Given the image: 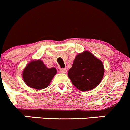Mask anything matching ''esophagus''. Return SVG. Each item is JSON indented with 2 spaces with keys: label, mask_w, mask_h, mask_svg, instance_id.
I'll list each match as a JSON object with an SVG mask.
<instances>
[{
  "label": "esophagus",
  "mask_w": 130,
  "mask_h": 130,
  "mask_svg": "<svg viewBox=\"0 0 130 130\" xmlns=\"http://www.w3.org/2000/svg\"><path fill=\"white\" fill-rule=\"evenodd\" d=\"M59 70H60V72L62 73H66V71H67V70L66 68H60Z\"/></svg>",
  "instance_id": "esophagus-1"
}]
</instances>
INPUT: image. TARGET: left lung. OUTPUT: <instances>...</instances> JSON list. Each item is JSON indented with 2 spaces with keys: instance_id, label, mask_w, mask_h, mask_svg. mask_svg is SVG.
Listing matches in <instances>:
<instances>
[{
  "instance_id": "1",
  "label": "left lung",
  "mask_w": 130,
  "mask_h": 130,
  "mask_svg": "<svg viewBox=\"0 0 130 130\" xmlns=\"http://www.w3.org/2000/svg\"><path fill=\"white\" fill-rule=\"evenodd\" d=\"M104 73L102 62L92 53L85 51L77 55L68 74L72 83L78 89L89 91L99 84Z\"/></svg>"
}]
</instances>
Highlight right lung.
<instances>
[{
  "label": "right lung",
  "instance_id": "add662e5",
  "mask_svg": "<svg viewBox=\"0 0 130 130\" xmlns=\"http://www.w3.org/2000/svg\"><path fill=\"white\" fill-rule=\"evenodd\" d=\"M57 73L55 68H47L40 60L33 61L26 66L23 78L26 84L40 90L46 88Z\"/></svg>",
  "mask_w": 130,
  "mask_h": 130
}]
</instances>
